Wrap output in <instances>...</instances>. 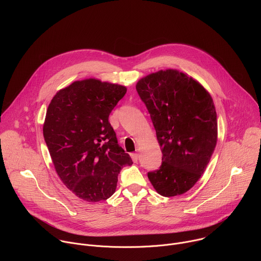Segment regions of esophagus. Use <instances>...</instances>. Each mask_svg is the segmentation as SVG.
I'll use <instances>...</instances> for the list:
<instances>
[{"label": "esophagus", "mask_w": 261, "mask_h": 261, "mask_svg": "<svg viewBox=\"0 0 261 261\" xmlns=\"http://www.w3.org/2000/svg\"><path fill=\"white\" fill-rule=\"evenodd\" d=\"M131 158H132L133 162H137V161H138V158H139V154L133 153V154H131Z\"/></svg>", "instance_id": "obj_1"}]
</instances>
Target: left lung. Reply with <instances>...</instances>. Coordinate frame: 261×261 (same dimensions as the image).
<instances>
[{"mask_svg": "<svg viewBox=\"0 0 261 261\" xmlns=\"http://www.w3.org/2000/svg\"><path fill=\"white\" fill-rule=\"evenodd\" d=\"M136 91L162 151L161 166L147 177L162 196L184 194L204 172L217 143L213 99L199 83L172 69L141 79Z\"/></svg>", "mask_w": 261, "mask_h": 261, "instance_id": "1", "label": "left lung"}]
</instances>
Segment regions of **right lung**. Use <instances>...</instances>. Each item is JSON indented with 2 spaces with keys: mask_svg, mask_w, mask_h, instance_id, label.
Listing matches in <instances>:
<instances>
[{
  "mask_svg": "<svg viewBox=\"0 0 261 261\" xmlns=\"http://www.w3.org/2000/svg\"><path fill=\"white\" fill-rule=\"evenodd\" d=\"M127 89L98 80L75 82L48 105L43 136L66 187L88 202L106 200L124 166L133 164L108 122Z\"/></svg>",
  "mask_w": 261,
  "mask_h": 261,
  "instance_id": "add662e5",
  "label": "right lung"
}]
</instances>
